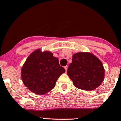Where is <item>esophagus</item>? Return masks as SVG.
<instances>
[{
	"mask_svg": "<svg viewBox=\"0 0 121 121\" xmlns=\"http://www.w3.org/2000/svg\"><path fill=\"white\" fill-rule=\"evenodd\" d=\"M68 66H65V67H64V68H65V71H67V70H68Z\"/></svg>",
	"mask_w": 121,
	"mask_h": 121,
	"instance_id": "1",
	"label": "esophagus"
}]
</instances>
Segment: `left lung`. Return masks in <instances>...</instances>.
Here are the masks:
<instances>
[{"instance_id": "left-lung-1", "label": "left lung", "mask_w": 121, "mask_h": 121, "mask_svg": "<svg viewBox=\"0 0 121 121\" xmlns=\"http://www.w3.org/2000/svg\"><path fill=\"white\" fill-rule=\"evenodd\" d=\"M104 72L102 62L97 57L88 52H78L73 55L67 74L77 88L91 91L104 81Z\"/></svg>"}]
</instances>
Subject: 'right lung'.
<instances>
[{"label": "right lung", "instance_id": "1", "mask_svg": "<svg viewBox=\"0 0 121 121\" xmlns=\"http://www.w3.org/2000/svg\"><path fill=\"white\" fill-rule=\"evenodd\" d=\"M65 72L53 53L48 51L42 52L38 49L27 57L22 68L21 78L30 91L44 95L54 88L57 80Z\"/></svg>", "mask_w": 121, "mask_h": 121}]
</instances>
